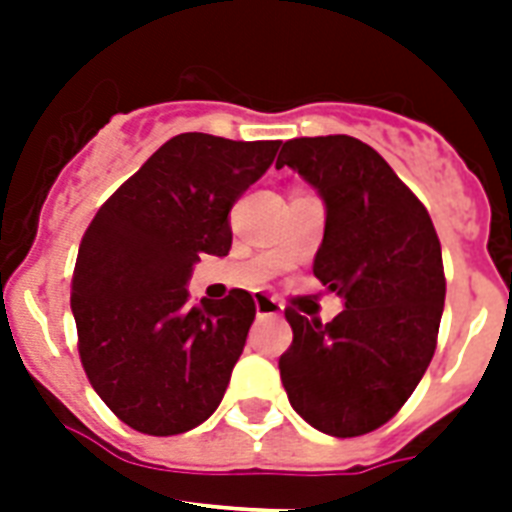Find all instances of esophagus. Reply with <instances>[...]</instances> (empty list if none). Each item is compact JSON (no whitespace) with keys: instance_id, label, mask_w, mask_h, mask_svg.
I'll list each match as a JSON object with an SVG mask.
<instances>
[{"instance_id":"34e87169","label":"esophagus","mask_w":512,"mask_h":512,"mask_svg":"<svg viewBox=\"0 0 512 512\" xmlns=\"http://www.w3.org/2000/svg\"><path fill=\"white\" fill-rule=\"evenodd\" d=\"M255 308L257 316H281V311H284V305L276 297L265 295V292H257L255 295Z\"/></svg>"}]
</instances>
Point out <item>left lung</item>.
I'll return each mask as SVG.
<instances>
[{
	"mask_svg": "<svg viewBox=\"0 0 512 512\" xmlns=\"http://www.w3.org/2000/svg\"><path fill=\"white\" fill-rule=\"evenodd\" d=\"M292 167L327 207L313 276L342 297L329 324L287 308L292 345L279 358L289 404L337 438L372 433L406 404L436 353L446 279L422 201L372 146L350 135L295 138Z\"/></svg>",
	"mask_w": 512,
	"mask_h": 512,
	"instance_id": "obj_1",
	"label": "left lung"
}]
</instances>
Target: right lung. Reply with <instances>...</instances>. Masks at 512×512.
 <instances>
[{"instance_id": "add662e5", "label": "right lung", "mask_w": 512, "mask_h": 512, "mask_svg": "<svg viewBox=\"0 0 512 512\" xmlns=\"http://www.w3.org/2000/svg\"><path fill=\"white\" fill-rule=\"evenodd\" d=\"M279 140L183 132L92 217L71 281L79 358L111 412L148 436H177L215 412L255 300H188L199 255H228V212L273 164Z\"/></svg>"}]
</instances>
